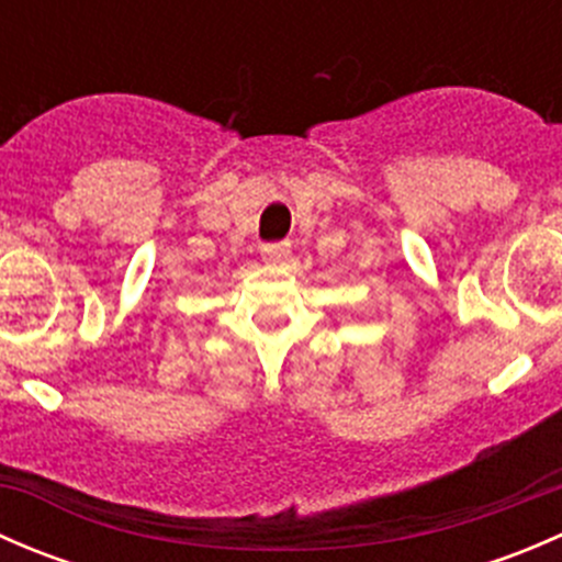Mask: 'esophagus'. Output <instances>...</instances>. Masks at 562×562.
I'll list each match as a JSON object with an SVG mask.
<instances>
[{"instance_id": "1", "label": "esophagus", "mask_w": 562, "mask_h": 562, "mask_svg": "<svg viewBox=\"0 0 562 562\" xmlns=\"http://www.w3.org/2000/svg\"><path fill=\"white\" fill-rule=\"evenodd\" d=\"M263 258L269 260V263H282V260L291 258V241H274V245H266Z\"/></svg>"}]
</instances>
